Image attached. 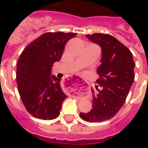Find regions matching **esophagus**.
I'll return each instance as SVG.
<instances>
[{
  "mask_svg": "<svg viewBox=\"0 0 148 148\" xmlns=\"http://www.w3.org/2000/svg\"><path fill=\"white\" fill-rule=\"evenodd\" d=\"M67 79L72 83V86H80L84 85V84H87V82H86L85 81H84L82 78H81L80 77L77 76V75L70 76V78H67Z\"/></svg>",
  "mask_w": 148,
  "mask_h": 148,
  "instance_id": "1",
  "label": "esophagus"
}]
</instances>
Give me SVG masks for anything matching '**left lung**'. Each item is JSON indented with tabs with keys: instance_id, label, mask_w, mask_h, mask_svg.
I'll return each mask as SVG.
<instances>
[{
	"instance_id": "1",
	"label": "left lung",
	"mask_w": 148,
	"mask_h": 148,
	"mask_svg": "<svg viewBox=\"0 0 148 148\" xmlns=\"http://www.w3.org/2000/svg\"><path fill=\"white\" fill-rule=\"evenodd\" d=\"M91 41L101 47V64L98 67L99 78L98 92L91 89L92 109L87 113H80V117L88 122H101L117 114L127 99L134 82L133 54L119 40L108 34L94 33L86 35Z\"/></svg>"
}]
</instances>
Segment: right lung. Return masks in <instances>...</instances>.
<instances>
[{
  "instance_id": "add662e5",
  "label": "right lung",
  "mask_w": 148,
  "mask_h": 148,
  "mask_svg": "<svg viewBox=\"0 0 148 148\" xmlns=\"http://www.w3.org/2000/svg\"><path fill=\"white\" fill-rule=\"evenodd\" d=\"M76 34L46 32L29 43L19 57L18 92L27 110L35 118L52 120L59 116L67 96L60 85L61 79L50 76L51 70L61 58L66 43Z\"/></svg>"
}]
</instances>
